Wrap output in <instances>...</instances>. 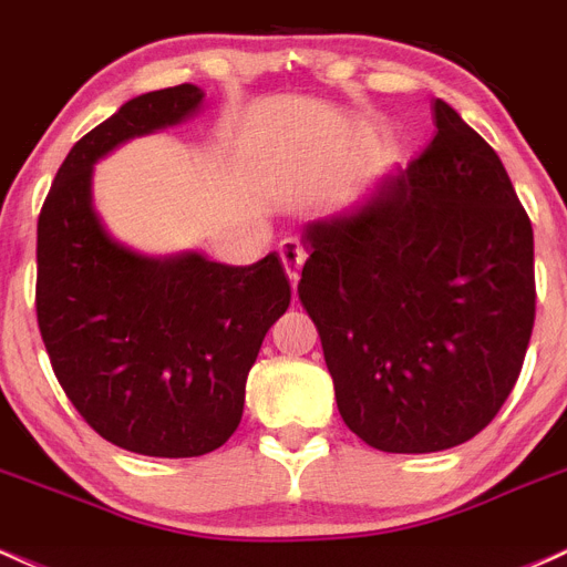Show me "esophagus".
<instances>
[{
  "mask_svg": "<svg viewBox=\"0 0 567 567\" xmlns=\"http://www.w3.org/2000/svg\"><path fill=\"white\" fill-rule=\"evenodd\" d=\"M279 258H282V266H285V274H288L290 279V288H298V279H301V269H303V260H307V252H303V247L298 245L296 239H285L282 245H279Z\"/></svg>",
  "mask_w": 567,
  "mask_h": 567,
  "instance_id": "34e87169",
  "label": "esophagus"
}]
</instances>
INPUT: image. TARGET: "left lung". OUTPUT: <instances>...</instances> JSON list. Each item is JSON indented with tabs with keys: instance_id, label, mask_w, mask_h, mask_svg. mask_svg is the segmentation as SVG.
<instances>
[{
	"instance_id": "left-lung-1",
	"label": "left lung",
	"mask_w": 567,
	"mask_h": 567,
	"mask_svg": "<svg viewBox=\"0 0 567 567\" xmlns=\"http://www.w3.org/2000/svg\"><path fill=\"white\" fill-rule=\"evenodd\" d=\"M409 169L303 226L298 298L320 331L341 420L398 455L487 427L536 320L533 226L501 158L446 102Z\"/></svg>"
}]
</instances>
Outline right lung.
Listing matches in <instances>:
<instances>
[{
	"instance_id": "right-lung-1",
	"label": "right lung",
	"mask_w": 567,
	"mask_h": 567,
	"mask_svg": "<svg viewBox=\"0 0 567 567\" xmlns=\"http://www.w3.org/2000/svg\"><path fill=\"white\" fill-rule=\"evenodd\" d=\"M202 107L193 83L128 99L72 147L37 223V320L55 377L93 431L147 457H198L231 439L264 336L290 307L274 252L252 266L145 255L96 213L93 166Z\"/></svg>"
}]
</instances>
